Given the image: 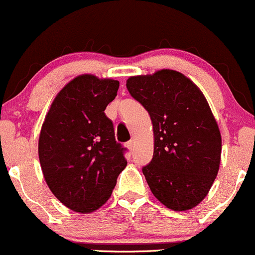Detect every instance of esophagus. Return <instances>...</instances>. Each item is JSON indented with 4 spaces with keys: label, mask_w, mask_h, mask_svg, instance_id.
Returning a JSON list of instances; mask_svg holds the SVG:
<instances>
[{
    "label": "esophagus",
    "mask_w": 255,
    "mask_h": 255,
    "mask_svg": "<svg viewBox=\"0 0 255 255\" xmlns=\"http://www.w3.org/2000/svg\"><path fill=\"white\" fill-rule=\"evenodd\" d=\"M127 146H128V149L132 150L133 148H135V141H133V139H130V141H128L127 143Z\"/></svg>",
    "instance_id": "esophagus-1"
}]
</instances>
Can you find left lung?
Segmentation results:
<instances>
[{"label": "left lung", "mask_w": 255, "mask_h": 255, "mask_svg": "<svg viewBox=\"0 0 255 255\" xmlns=\"http://www.w3.org/2000/svg\"><path fill=\"white\" fill-rule=\"evenodd\" d=\"M127 87L153 124V158L142 168L150 191L169 209H192L220 165V131L207 100L190 79L169 69L131 76Z\"/></svg>", "instance_id": "8db88e82"}]
</instances>
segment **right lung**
Masks as SVG:
<instances>
[{"mask_svg": "<svg viewBox=\"0 0 255 255\" xmlns=\"http://www.w3.org/2000/svg\"><path fill=\"white\" fill-rule=\"evenodd\" d=\"M119 81L80 75L54 98L39 138L41 169L65 207L91 213L108 201L124 170L127 148L118 143L107 106Z\"/></svg>", "mask_w": 255, "mask_h": 255, "instance_id": "1", "label": "right lung"}]
</instances>
